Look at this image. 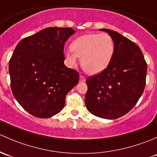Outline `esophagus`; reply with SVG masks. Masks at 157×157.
<instances>
[{"instance_id": "34e87169", "label": "esophagus", "mask_w": 157, "mask_h": 157, "mask_svg": "<svg viewBox=\"0 0 157 157\" xmlns=\"http://www.w3.org/2000/svg\"><path fill=\"white\" fill-rule=\"evenodd\" d=\"M85 80H86V78H85V76H83V75H80V77H79V82H85Z\"/></svg>"}]
</instances>
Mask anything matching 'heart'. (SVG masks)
<instances>
[{"mask_svg":"<svg viewBox=\"0 0 157 157\" xmlns=\"http://www.w3.org/2000/svg\"><path fill=\"white\" fill-rule=\"evenodd\" d=\"M72 51L65 53L69 66L76 64L81 58V66L86 73L97 75L109 66L115 53V42L106 33H88L81 35L70 44Z\"/></svg>","mask_w":157,"mask_h":157,"instance_id":"heart-1","label":"heart"}]
</instances>
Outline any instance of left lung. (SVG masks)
I'll return each instance as SVG.
<instances>
[{
    "label": "left lung",
    "mask_w": 157,
    "mask_h": 157,
    "mask_svg": "<svg viewBox=\"0 0 157 157\" xmlns=\"http://www.w3.org/2000/svg\"><path fill=\"white\" fill-rule=\"evenodd\" d=\"M100 30L113 38L115 53L104 71L87 78L85 106L98 117L116 119L128 113L143 94L147 66L138 45L117 32Z\"/></svg>",
    "instance_id": "1"
}]
</instances>
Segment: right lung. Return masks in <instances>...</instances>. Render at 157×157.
Returning <instances> with one entry per match:
<instances>
[{
	"label": "right lung",
	"instance_id": "add662e5",
	"mask_svg": "<svg viewBox=\"0 0 157 157\" xmlns=\"http://www.w3.org/2000/svg\"><path fill=\"white\" fill-rule=\"evenodd\" d=\"M75 31L44 29L18 43L9 62L13 94L28 113L49 118L60 112L66 96L79 80L78 72L64 65L63 48Z\"/></svg>",
	"mask_w": 157,
	"mask_h": 157
}]
</instances>
